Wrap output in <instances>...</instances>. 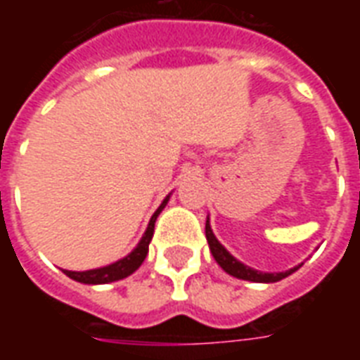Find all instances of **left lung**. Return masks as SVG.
<instances>
[{
    "label": "left lung",
    "mask_w": 360,
    "mask_h": 360,
    "mask_svg": "<svg viewBox=\"0 0 360 360\" xmlns=\"http://www.w3.org/2000/svg\"><path fill=\"white\" fill-rule=\"evenodd\" d=\"M206 239H208V245H210L212 257L216 258V262L221 266V270L227 271L229 276H233V278L237 279H247V281H255V283H274V281H279V279L291 276V274L299 270V266H295V268L285 271H260L255 270V268H250V266L243 264L241 260H237V258H235L233 255L216 239V235H214V231H212L210 227V218H206Z\"/></svg>",
    "instance_id": "left-lung-1"
}]
</instances>
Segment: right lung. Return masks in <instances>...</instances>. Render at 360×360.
Instances as JSON below:
<instances>
[{"instance_id":"right-lung-1","label":"right lung","mask_w":360,"mask_h":360,"mask_svg":"<svg viewBox=\"0 0 360 360\" xmlns=\"http://www.w3.org/2000/svg\"><path fill=\"white\" fill-rule=\"evenodd\" d=\"M172 193L165 196L162 204L158 206V210L152 214V218L148 221V227L146 231L142 235V239L139 241V245L134 247L127 257L119 258L117 262L113 264L102 266V268H94V270H86V271H71V270H63L65 276H69L75 281H81V283H86V285H102V283H111V281H119V279L127 278L131 276L133 271H136L141 268V264L144 262V258L148 255V245L152 241V235H154V226H156V219L160 216V212L164 210L165 204L169 200Z\"/></svg>"}]
</instances>
